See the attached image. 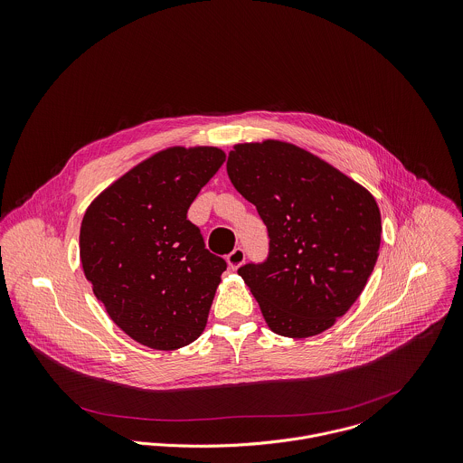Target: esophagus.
Masks as SVG:
<instances>
[{
	"mask_svg": "<svg viewBox=\"0 0 463 463\" xmlns=\"http://www.w3.org/2000/svg\"><path fill=\"white\" fill-rule=\"evenodd\" d=\"M227 262H229V268L231 269H238L243 262H245V250L241 247L234 249L229 256H227Z\"/></svg>",
	"mask_w": 463,
	"mask_h": 463,
	"instance_id": "1",
	"label": "esophagus"
}]
</instances>
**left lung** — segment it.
<instances>
[{
  "label": "left lung",
  "mask_w": 463,
  "mask_h": 463,
  "mask_svg": "<svg viewBox=\"0 0 463 463\" xmlns=\"http://www.w3.org/2000/svg\"><path fill=\"white\" fill-rule=\"evenodd\" d=\"M227 174L268 227L269 254L238 269L271 332L304 339L328 330L364 291L378 259L374 197L306 149L236 144Z\"/></svg>",
  "instance_id": "obj_1"
}]
</instances>
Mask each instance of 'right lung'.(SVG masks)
<instances>
[{"label":"right lung","instance_id":"right-lung-1","mask_svg":"<svg viewBox=\"0 0 463 463\" xmlns=\"http://www.w3.org/2000/svg\"><path fill=\"white\" fill-rule=\"evenodd\" d=\"M225 161L218 147H166L135 165L87 207L80 257L111 321L153 350H177L206 328L227 264L188 207Z\"/></svg>","mask_w":463,"mask_h":463}]
</instances>
